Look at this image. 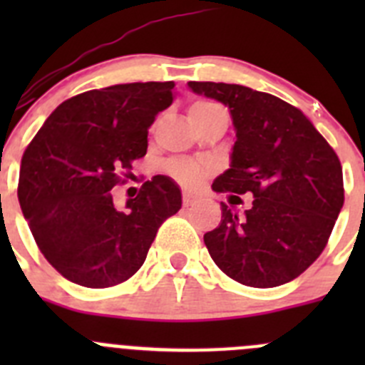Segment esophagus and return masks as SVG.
Wrapping results in <instances>:
<instances>
[{
	"mask_svg": "<svg viewBox=\"0 0 365 365\" xmlns=\"http://www.w3.org/2000/svg\"><path fill=\"white\" fill-rule=\"evenodd\" d=\"M195 201H197V195H195V193L190 192V190H185V192H182V202H185L186 206L193 205Z\"/></svg>",
	"mask_w": 365,
	"mask_h": 365,
	"instance_id": "1",
	"label": "esophagus"
}]
</instances>
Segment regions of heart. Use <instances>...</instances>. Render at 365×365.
<instances>
[{"instance_id":"heart-1","label":"heart","mask_w":365,"mask_h":365,"mask_svg":"<svg viewBox=\"0 0 365 365\" xmlns=\"http://www.w3.org/2000/svg\"><path fill=\"white\" fill-rule=\"evenodd\" d=\"M219 109L221 108L217 104H214V102L201 100V102H195V104L190 106L188 118L205 117V115H210V113L219 111ZM168 172L172 173L177 180H180L182 185L197 186L208 175V166L205 163H199V160L173 159L168 163Z\"/></svg>"}]
</instances>
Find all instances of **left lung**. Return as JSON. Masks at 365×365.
<instances>
[{
    "label": "left lung",
    "mask_w": 365,
    "mask_h": 365,
    "mask_svg": "<svg viewBox=\"0 0 365 365\" xmlns=\"http://www.w3.org/2000/svg\"><path fill=\"white\" fill-rule=\"evenodd\" d=\"M188 87L227 106L235 130L230 168L212 190L254 195L245 215L221 202L219 227L205 234L212 259L248 287L292 282L320 256L344 206L336 153L298 108L278 96L237 83Z\"/></svg>",
    "instance_id": "1"
}]
</instances>
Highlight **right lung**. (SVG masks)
I'll return each instance as SVG.
<instances>
[{
  "instance_id": "right-lung-1",
  "label": "right lung",
  "mask_w": 365,
  "mask_h": 365,
  "mask_svg": "<svg viewBox=\"0 0 365 365\" xmlns=\"http://www.w3.org/2000/svg\"><path fill=\"white\" fill-rule=\"evenodd\" d=\"M173 87L118 83L73 96L25 150L19 206L45 259L69 282L106 289L130 279L160 225L180 210L179 185L166 175L146 180L124 208L111 195L118 173L146 155L148 130L172 106Z\"/></svg>"
}]
</instances>
